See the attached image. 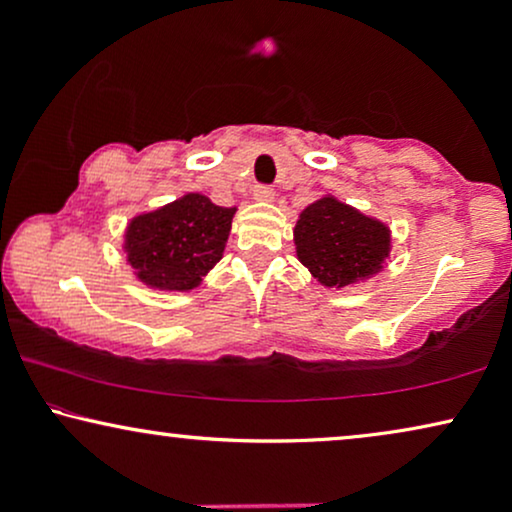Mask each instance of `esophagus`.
I'll return each mask as SVG.
<instances>
[{"instance_id": "esophagus-1", "label": "esophagus", "mask_w": 512, "mask_h": 512, "mask_svg": "<svg viewBox=\"0 0 512 512\" xmlns=\"http://www.w3.org/2000/svg\"><path fill=\"white\" fill-rule=\"evenodd\" d=\"M254 198L261 200V202H270L275 198V188L272 186H256L254 188Z\"/></svg>"}]
</instances>
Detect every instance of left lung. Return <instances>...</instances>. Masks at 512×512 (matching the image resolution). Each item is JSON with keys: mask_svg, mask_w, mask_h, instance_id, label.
<instances>
[{"mask_svg": "<svg viewBox=\"0 0 512 512\" xmlns=\"http://www.w3.org/2000/svg\"><path fill=\"white\" fill-rule=\"evenodd\" d=\"M296 251L324 286H342L375 275L389 254V228L335 198L312 202L296 223Z\"/></svg>", "mask_w": 512, "mask_h": 512, "instance_id": "8db88e82", "label": "left lung"}]
</instances>
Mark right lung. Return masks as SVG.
Segmentation results:
<instances>
[{
	"label": "right lung",
	"instance_id": "add662e5",
	"mask_svg": "<svg viewBox=\"0 0 512 512\" xmlns=\"http://www.w3.org/2000/svg\"><path fill=\"white\" fill-rule=\"evenodd\" d=\"M235 207H219L200 193L132 219L125 233L128 261L153 289L188 291L221 261Z\"/></svg>",
	"mask_w": 512,
	"mask_h": 512
}]
</instances>
